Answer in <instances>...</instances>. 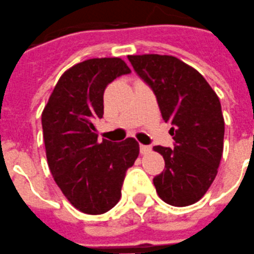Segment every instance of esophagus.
Wrapping results in <instances>:
<instances>
[{
	"instance_id": "1",
	"label": "esophagus",
	"mask_w": 254,
	"mask_h": 254,
	"mask_svg": "<svg viewBox=\"0 0 254 254\" xmlns=\"http://www.w3.org/2000/svg\"><path fill=\"white\" fill-rule=\"evenodd\" d=\"M151 151V147L150 146H147V145H140V152H141L142 155H145V154H149V152Z\"/></svg>"
}]
</instances>
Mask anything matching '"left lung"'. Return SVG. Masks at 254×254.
<instances>
[{
	"label": "left lung",
	"mask_w": 254,
	"mask_h": 254,
	"mask_svg": "<svg viewBox=\"0 0 254 254\" xmlns=\"http://www.w3.org/2000/svg\"><path fill=\"white\" fill-rule=\"evenodd\" d=\"M155 93L162 119L171 123L175 147L154 146L165 170L154 177L159 197L176 207L197 202L212 185L223 152L225 120L207 80L172 56H127Z\"/></svg>",
	"instance_id": "obj_1"
}]
</instances>
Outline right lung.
I'll list each match as a JSON object with an SVG mask.
<instances>
[{"label": "right lung", "instance_id": "add662e5", "mask_svg": "<svg viewBox=\"0 0 254 254\" xmlns=\"http://www.w3.org/2000/svg\"><path fill=\"white\" fill-rule=\"evenodd\" d=\"M130 72L122 58L80 62L62 74L42 113L49 170L83 213L102 215L119 202L127 170L139 156L136 140L99 142L94 127L104 114L107 85Z\"/></svg>", "mask_w": 254, "mask_h": 254}]
</instances>
